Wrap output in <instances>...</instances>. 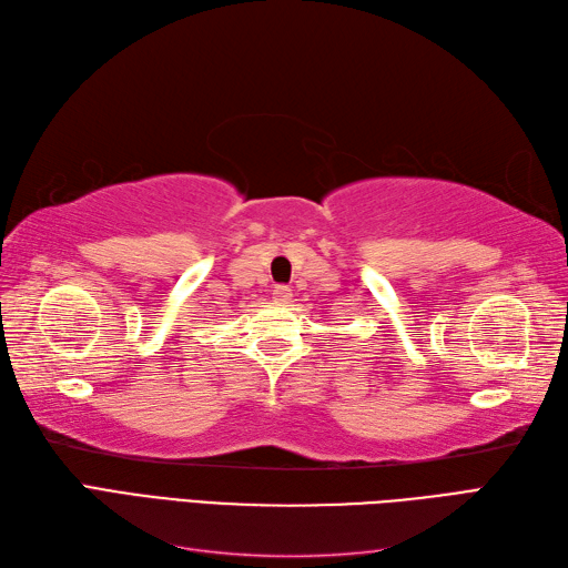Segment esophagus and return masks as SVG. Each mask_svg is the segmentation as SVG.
Segmentation results:
<instances>
[{
  "instance_id": "esophagus-1",
  "label": "esophagus",
  "mask_w": 568,
  "mask_h": 568,
  "mask_svg": "<svg viewBox=\"0 0 568 568\" xmlns=\"http://www.w3.org/2000/svg\"><path fill=\"white\" fill-rule=\"evenodd\" d=\"M272 298H274V303H277V305L288 303L291 301V288L288 286H274Z\"/></svg>"
}]
</instances>
